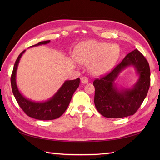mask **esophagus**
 I'll use <instances>...</instances> for the list:
<instances>
[{
  "label": "esophagus",
  "instance_id": "obj_1",
  "mask_svg": "<svg viewBox=\"0 0 160 160\" xmlns=\"http://www.w3.org/2000/svg\"><path fill=\"white\" fill-rule=\"evenodd\" d=\"M80 80H81V82L83 83V84H87L89 82V79L85 76H82L80 78Z\"/></svg>",
  "mask_w": 160,
  "mask_h": 160
}]
</instances>
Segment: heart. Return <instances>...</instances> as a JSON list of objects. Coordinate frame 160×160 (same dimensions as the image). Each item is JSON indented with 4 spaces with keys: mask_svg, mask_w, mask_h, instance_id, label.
Here are the masks:
<instances>
[{
    "mask_svg": "<svg viewBox=\"0 0 160 160\" xmlns=\"http://www.w3.org/2000/svg\"><path fill=\"white\" fill-rule=\"evenodd\" d=\"M119 47L107 42L91 40L78 47L73 62L89 64V71L96 76H102L113 69L120 57Z\"/></svg>",
    "mask_w": 160,
    "mask_h": 160,
    "instance_id": "1",
    "label": "heart"
}]
</instances>
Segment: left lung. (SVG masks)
<instances>
[{
  "label": "left lung",
  "instance_id": "1",
  "mask_svg": "<svg viewBox=\"0 0 160 160\" xmlns=\"http://www.w3.org/2000/svg\"><path fill=\"white\" fill-rule=\"evenodd\" d=\"M128 67H132L138 80L130 88L120 86L117 80ZM151 71L144 56L135 49L127 54L115 69L100 79L94 80V103L104 117L121 118L133 115L147 96L150 87Z\"/></svg>",
  "mask_w": 160,
  "mask_h": 160
}]
</instances>
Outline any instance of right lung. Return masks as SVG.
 Masks as SVG:
<instances>
[{
	"label": "right lung",
	"mask_w": 160,
	"mask_h": 160,
	"mask_svg": "<svg viewBox=\"0 0 160 160\" xmlns=\"http://www.w3.org/2000/svg\"><path fill=\"white\" fill-rule=\"evenodd\" d=\"M50 40L40 42L29 48L42 45H47ZM26 50L20 53L15 62L11 77V84L13 96L23 111L37 120H52L58 118L66 111L70 103L73 93L80 84V78L73 80H65L55 94L45 101H33L27 98L19 91L16 83V73L20 60Z\"/></svg>",
	"instance_id": "add662e5"
}]
</instances>
